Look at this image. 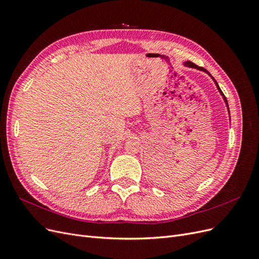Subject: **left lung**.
Returning a JSON list of instances; mask_svg holds the SVG:
<instances>
[{
	"instance_id": "1",
	"label": "left lung",
	"mask_w": 259,
	"mask_h": 259,
	"mask_svg": "<svg viewBox=\"0 0 259 259\" xmlns=\"http://www.w3.org/2000/svg\"><path fill=\"white\" fill-rule=\"evenodd\" d=\"M186 67H190V68H194V69H198V70H201V71H204V72H206V73H208L209 74V72L208 71H206V70L204 69V68H202V67H199V66H197L195 64H193V62H191V61H186L185 64H184ZM210 75V74H209ZM211 76V75H210ZM211 79L214 80V77L211 76ZM214 82H215V84H216V86H217V89H218V91H219V93L222 94V96L224 97V100H225V103H226V105H227V107H228V103H227V99H226V97H225V95L223 94V92H222V90L219 89V86H218V84H217V82L214 80ZM229 109V108H228Z\"/></svg>"
}]
</instances>
